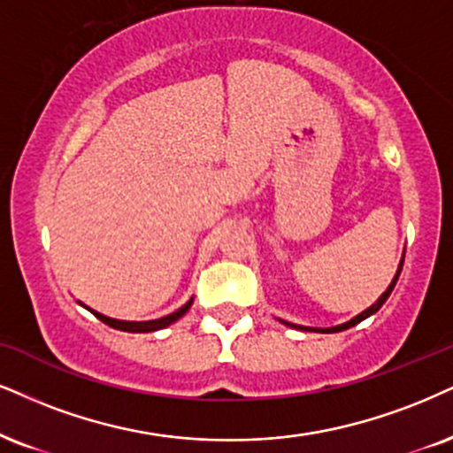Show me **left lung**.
<instances>
[{
	"instance_id": "obj_1",
	"label": "left lung",
	"mask_w": 453,
	"mask_h": 453,
	"mask_svg": "<svg viewBox=\"0 0 453 453\" xmlns=\"http://www.w3.org/2000/svg\"><path fill=\"white\" fill-rule=\"evenodd\" d=\"M403 266V265H401ZM401 266H399V271H397V275H395V279H393V283H390L388 286V289L387 292H384L380 298H378V303L376 304H372L370 309L367 311H363L361 315H357L355 319H350L349 323H342V326H336V327H327V329H315V327H303V326H292V323H286V326H292V327H298V329H309V332H321V334H334V332H342V329H349V327H353V326H357V323H361L363 319H367V317L370 315H373V312H376L378 309H380V306L387 303V298L390 296V292H393V288H395V283H397V279H399V273H401Z\"/></svg>"
}]
</instances>
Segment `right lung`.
Returning a JSON list of instances; mask_svg holds the SVG:
<instances>
[{
	"instance_id": "right-lung-1",
	"label": "right lung",
	"mask_w": 453,
	"mask_h": 453,
	"mask_svg": "<svg viewBox=\"0 0 453 453\" xmlns=\"http://www.w3.org/2000/svg\"><path fill=\"white\" fill-rule=\"evenodd\" d=\"M191 304H193V300H188V303L184 304V306H180V309H178L176 312H172V315L161 317V319H155V321H117V319H109V317L100 315V312H94L92 309H90V311L94 312V315L98 317L100 321L107 323V326H111V327L121 329V332L144 334V332H155V329H164V327L170 326V323L178 321V319H180V317L184 315V312H187L188 309H191Z\"/></svg>"
}]
</instances>
